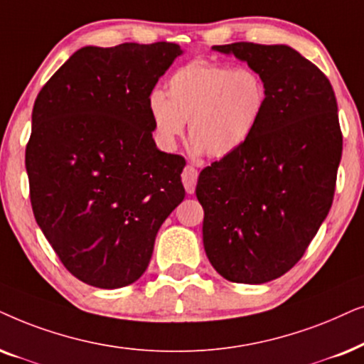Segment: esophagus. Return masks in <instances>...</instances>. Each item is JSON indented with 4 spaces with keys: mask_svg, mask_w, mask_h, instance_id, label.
<instances>
[{
    "mask_svg": "<svg viewBox=\"0 0 364 364\" xmlns=\"http://www.w3.org/2000/svg\"><path fill=\"white\" fill-rule=\"evenodd\" d=\"M181 179H183V185H185V190L186 193H190L193 195L195 193V188H196V183H198V169L195 166H185L181 173Z\"/></svg>",
    "mask_w": 364,
    "mask_h": 364,
    "instance_id": "obj_1",
    "label": "esophagus"
}]
</instances>
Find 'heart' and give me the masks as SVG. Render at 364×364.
Here are the masks:
<instances>
[{"mask_svg": "<svg viewBox=\"0 0 364 364\" xmlns=\"http://www.w3.org/2000/svg\"><path fill=\"white\" fill-rule=\"evenodd\" d=\"M268 105V86L250 66L193 60L169 76L166 93L148 98L154 133L171 149L188 132L193 149L211 158H226L248 143Z\"/></svg>", "mask_w": 364, "mask_h": 364, "instance_id": "1", "label": "heart"}]
</instances>
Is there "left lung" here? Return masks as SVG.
Here are the masks:
<instances>
[{
	"mask_svg": "<svg viewBox=\"0 0 364 364\" xmlns=\"http://www.w3.org/2000/svg\"><path fill=\"white\" fill-rule=\"evenodd\" d=\"M213 50L258 71L268 105L248 143L200 173L203 245L225 279L268 283L301 259L333 205L343 151L336 96L326 75L289 46Z\"/></svg>",
	"mask_w": 364,
	"mask_h": 364,
	"instance_id": "1",
	"label": "left lung"
}]
</instances>
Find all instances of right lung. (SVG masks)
Segmentation results:
<instances>
[{
  "instance_id": "obj_1",
  "label": "right lung",
  "mask_w": 364,
  "mask_h": 364,
  "mask_svg": "<svg viewBox=\"0 0 364 364\" xmlns=\"http://www.w3.org/2000/svg\"><path fill=\"white\" fill-rule=\"evenodd\" d=\"M181 53L168 41L81 48L33 106L24 158L33 213L65 268L91 287L134 283L185 198V158L156 148L148 109Z\"/></svg>"
}]
</instances>
